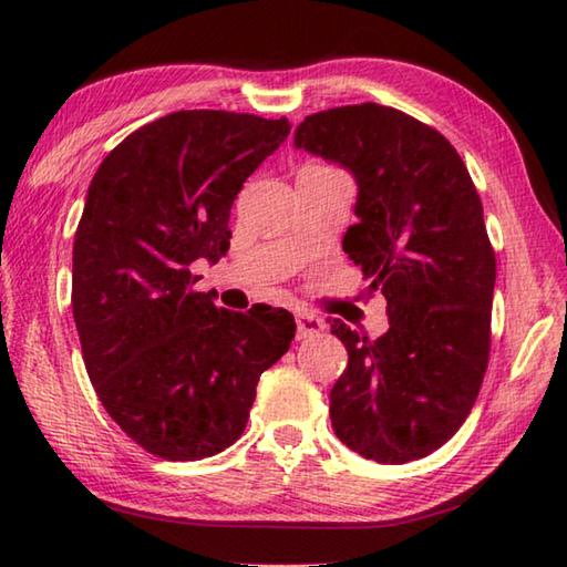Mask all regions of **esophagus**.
<instances>
[{
  "label": "esophagus",
  "mask_w": 567,
  "mask_h": 567,
  "mask_svg": "<svg viewBox=\"0 0 567 567\" xmlns=\"http://www.w3.org/2000/svg\"><path fill=\"white\" fill-rule=\"evenodd\" d=\"M297 340H310V338H320V334L328 330L324 320L315 318V315H297Z\"/></svg>",
  "instance_id": "obj_1"
}]
</instances>
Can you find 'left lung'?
Masks as SVG:
<instances>
[{
  "label": "left lung",
  "mask_w": 567,
  "mask_h": 567,
  "mask_svg": "<svg viewBox=\"0 0 567 567\" xmlns=\"http://www.w3.org/2000/svg\"><path fill=\"white\" fill-rule=\"evenodd\" d=\"M295 147L354 177L342 249L388 302L375 342L332 324L348 348L334 435L375 463L425 457L470 415L491 354L495 252L477 189L443 134L375 102L310 114Z\"/></svg>",
  "instance_id": "8db88e82"
}]
</instances>
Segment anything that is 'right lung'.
<instances>
[{"mask_svg":"<svg viewBox=\"0 0 567 567\" xmlns=\"http://www.w3.org/2000/svg\"><path fill=\"white\" fill-rule=\"evenodd\" d=\"M290 127L285 117L172 112L94 172L74 235V324L104 410L152 455L199 460L233 445L257 380L295 338L287 310H217L189 272L227 252L237 192Z\"/></svg>","mask_w":567,"mask_h":567,"instance_id":"1","label":"right lung"}]
</instances>
